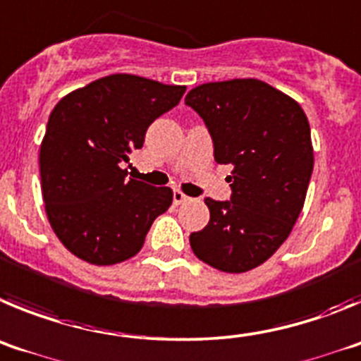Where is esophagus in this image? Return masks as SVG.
<instances>
[{
	"label": "esophagus",
	"mask_w": 361,
	"mask_h": 361,
	"mask_svg": "<svg viewBox=\"0 0 361 361\" xmlns=\"http://www.w3.org/2000/svg\"><path fill=\"white\" fill-rule=\"evenodd\" d=\"M188 197L185 196L183 192H181V190H174L173 192V201H174V204H181V203H185V201H187Z\"/></svg>",
	"instance_id": "1"
}]
</instances>
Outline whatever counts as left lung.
<instances>
[{"label":"left lung","mask_w":361,"mask_h":361,"mask_svg":"<svg viewBox=\"0 0 361 361\" xmlns=\"http://www.w3.org/2000/svg\"><path fill=\"white\" fill-rule=\"evenodd\" d=\"M203 118L217 164L232 165L230 201L207 197L196 257L226 274L257 268L293 230L313 173L311 129L297 100L257 79L207 82L185 97Z\"/></svg>","instance_id":"1"}]
</instances>
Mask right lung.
<instances>
[{
  "instance_id": "1",
  "label": "right lung",
  "mask_w": 361,
  "mask_h": 361,
  "mask_svg": "<svg viewBox=\"0 0 361 361\" xmlns=\"http://www.w3.org/2000/svg\"><path fill=\"white\" fill-rule=\"evenodd\" d=\"M185 90L115 73L68 93L50 113L39 151L41 190L55 235L75 257L97 266L128 261L171 207V188L128 178L126 165Z\"/></svg>"
}]
</instances>
